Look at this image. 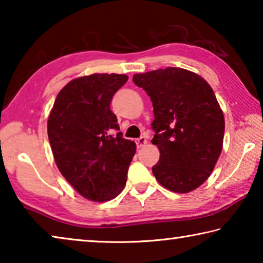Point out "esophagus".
Wrapping results in <instances>:
<instances>
[{"mask_svg": "<svg viewBox=\"0 0 263 263\" xmlns=\"http://www.w3.org/2000/svg\"><path fill=\"white\" fill-rule=\"evenodd\" d=\"M136 144H137V147L140 148V147H144V146L147 144V140H146V138L144 137H140L138 138V139L136 140Z\"/></svg>", "mask_w": 263, "mask_h": 263, "instance_id": "esophagus-1", "label": "esophagus"}]
</instances>
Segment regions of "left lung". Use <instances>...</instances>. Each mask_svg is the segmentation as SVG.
I'll return each mask as SVG.
<instances>
[{
  "label": "left lung",
  "mask_w": 263,
  "mask_h": 263,
  "mask_svg": "<svg viewBox=\"0 0 263 263\" xmlns=\"http://www.w3.org/2000/svg\"><path fill=\"white\" fill-rule=\"evenodd\" d=\"M133 82L153 103L152 144L160 151L155 179L179 194L198 188L211 175L224 140V114L210 84L179 67L135 74Z\"/></svg>",
  "instance_id": "obj_1"
}]
</instances>
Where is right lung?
Listing matches in <instances>:
<instances>
[{
  "mask_svg": "<svg viewBox=\"0 0 263 263\" xmlns=\"http://www.w3.org/2000/svg\"><path fill=\"white\" fill-rule=\"evenodd\" d=\"M125 74H91L61 89L48 116L47 135L57 167L68 183L94 202L122 193L136 144L124 139L110 102Z\"/></svg>",
  "mask_w": 263,
  "mask_h": 263,
  "instance_id": "right-lung-1",
  "label": "right lung"
}]
</instances>
